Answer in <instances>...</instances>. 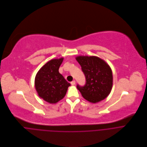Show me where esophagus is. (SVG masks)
Wrapping results in <instances>:
<instances>
[{"label": "esophagus", "mask_w": 147, "mask_h": 147, "mask_svg": "<svg viewBox=\"0 0 147 147\" xmlns=\"http://www.w3.org/2000/svg\"><path fill=\"white\" fill-rule=\"evenodd\" d=\"M71 84L72 85H74L76 84V81H71Z\"/></svg>", "instance_id": "1"}]
</instances>
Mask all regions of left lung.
<instances>
[{
    "instance_id": "8db88e82",
    "label": "left lung",
    "mask_w": 147,
    "mask_h": 147,
    "mask_svg": "<svg viewBox=\"0 0 147 147\" xmlns=\"http://www.w3.org/2000/svg\"><path fill=\"white\" fill-rule=\"evenodd\" d=\"M85 76L84 86L77 88L84 98L89 102H99L111 92L113 77L110 66L101 58L95 56H78L76 58Z\"/></svg>"
}]
</instances>
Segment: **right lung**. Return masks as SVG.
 Segmentation results:
<instances>
[{
    "instance_id": "right-lung-1",
    "label": "right lung",
    "mask_w": 147,
    "mask_h": 147,
    "mask_svg": "<svg viewBox=\"0 0 147 147\" xmlns=\"http://www.w3.org/2000/svg\"><path fill=\"white\" fill-rule=\"evenodd\" d=\"M63 58L54 59L45 63L37 73L34 85L40 98L51 104L62 100L66 94L69 83L59 73Z\"/></svg>"
}]
</instances>
